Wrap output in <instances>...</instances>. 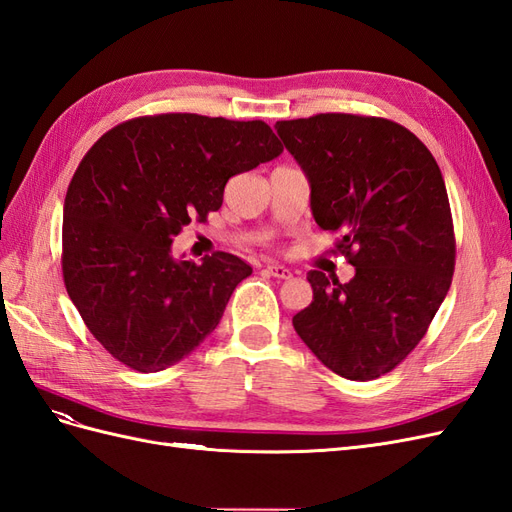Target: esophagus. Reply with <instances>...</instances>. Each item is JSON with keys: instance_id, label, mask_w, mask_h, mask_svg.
<instances>
[{"instance_id": "1", "label": "esophagus", "mask_w": 512, "mask_h": 512, "mask_svg": "<svg viewBox=\"0 0 512 512\" xmlns=\"http://www.w3.org/2000/svg\"><path fill=\"white\" fill-rule=\"evenodd\" d=\"M267 273L277 277V280H290V277H292V271L284 265H277V262H271V265H267Z\"/></svg>"}]
</instances>
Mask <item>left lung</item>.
Returning <instances> with one entry per match:
<instances>
[{
  "mask_svg": "<svg viewBox=\"0 0 512 512\" xmlns=\"http://www.w3.org/2000/svg\"><path fill=\"white\" fill-rule=\"evenodd\" d=\"M275 130L312 188V215L339 230L348 284L309 271L314 301L292 318L318 359L348 380L389 374L425 337L451 288L455 230L429 149L382 117L320 113Z\"/></svg>",
  "mask_w": 512,
  "mask_h": 512,
  "instance_id": "left-lung-1",
  "label": "left lung"
}]
</instances>
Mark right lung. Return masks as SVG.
Returning a JSON list of instances; mask_svg holds the SVG:
<instances>
[{"label":"right lung","mask_w":512,"mask_h":512,"mask_svg":"<svg viewBox=\"0 0 512 512\" xmlns=\"http://www.w3.org/2000/svg\"><path fill=\"white\" fill-rule=\"evenodd\" d=\"M282 151L265 121L166 113L119 123L85 153L64 203L61 271L119 363L162 371L218 327L252 267L228 252L175 258L173 241L222 207L230 177Z\"/></svg>","instance_id":"right-lung-1"}]
</instances>
